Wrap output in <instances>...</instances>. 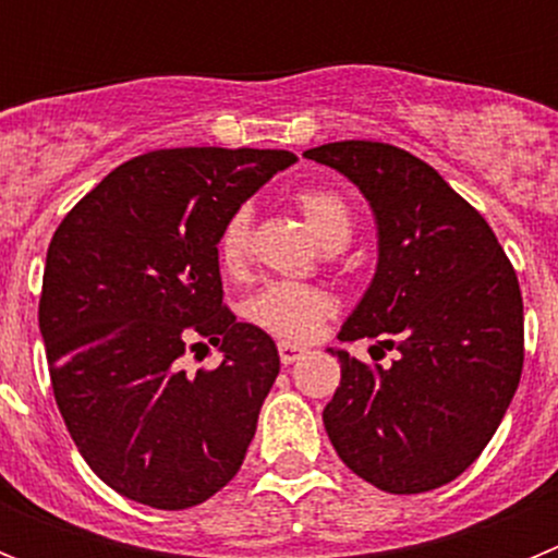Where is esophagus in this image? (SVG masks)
<instances>
[{"label": "esophagus", "mask_w": 558, "mask_h": 558, "mask_svg": "<svg viewBox=\"0 0 558 558\" xmlns=\"http://www.w3.org/2000/svg\"><path fill=\"white\" fill-rule=\"evenodd\" d=\"M304 354H307V349L299 347V343H290V340H282V343H279V357H282L284 366H290V363H299Z\"/></svg>", "instance_id": "34e87169"}]
</instances>
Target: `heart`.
I'll use <instances>...</instances> for the list:
<instances>
[{"label":"heart","instance_id":"obj_1","mask_svg":"<svg viewBox=\"0 0 558 558\" xmlns=\"http://www.w3.org/2000/svg\"><path fill=\"white\" fill-rule=\"evenodd\" d=\"M304 220L324 245L347 243L352 234V215L338 190L307 186L295 195ZM218 265L223 274L243 276L251 259V209L240 206L226 218L218 234ZM338 302L327 288L299 282H270L245 302L243 315L254 327L282 340H310L327 318H332Z\"/></svg>","mask_w":558,"mask_h":558}]
</instances>
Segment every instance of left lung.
<instances>
[{
    "instance_id": "8db88e82",
    "label": "left lung",
    "mask_w": 558,
    "mask_h": 558,
    "mask_svg": "<svg viewBox=\"0 0 558 558\" xmlns=\"http://www.w3.org/2000/svg\"><path fill=\"white\" fill-rule=\"evenodd\" d=\"M304 156L357 184L377 218V274L338 338L386 335L383 347L399 352L391 366L335 352L329 441L377 489H438L489 445L520 386L514 268L481 211L402 147L349 140Z\"/></svg>"
}]
</instances>
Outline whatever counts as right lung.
<instances>
[{
    "mask_svg": "<svg viewBox=\"0 0 558 558\" xmlns=\"http://www.w3.org/2000/svg\"><path fill=\"white\" fill-rule=\"evenodd\" d=\"M290 150L172 147L125 161L52 234L38 327L66 430L102 483L153 509L209 500L243 466L279 374L223 304L218 234ZM209 339L218 369L180 357Z\"/></svg>",
    "mask_w": 558,
    "mask_h": 558,
    "instance_id": "right-lung-1",
    "label": "right lung"
}]
</instances>
